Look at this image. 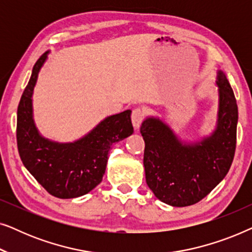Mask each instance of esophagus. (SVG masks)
I'll return each mask as SVG.
<instances>
[{
    "mask_svg": "<svg viewBox=\"0 0 252 252\" xmlns=\"http://www.w3.org/2000/svg\"><path fill=\"white\" fill-rule=\"evenodd\" d=\"M143 118H144V112H143L142 109L136 108V109L133 110V112H132V124H133L134 128H135V129L140 128L141 123H142Z\"/></svg>",
    "mask_w": 252,
    "mask_h": 252,
    "instance_id": "1",
    "label": "esophagus"
}]
</instances>
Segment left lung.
<instances>
[{
    "mask_svg": "<svg viewBox=\"0 0 252 252\" xmlns=\"http://www.w3.org/2000/svg\"><path fill=\"white\" fill-rule=\"evenodd\" d=\"M218 111L215 129L198 140H181L159 117L143 120L146 181L155 196L171 206L192 205L228 173L236 147L237 104L228 79L217 71Z\"/></svg>",
    "mask_w": 252,
    "mask_h": 252,
    "instance_id": "8db88e82",
    "label": "left lung"
}]
</instances>
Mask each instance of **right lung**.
Returning a JSON list of instances; mask_svg holds the SVG:
<instances>
[{
	"label": "right lung",
	"instance_id": "obj_1",
	"mask_svg": "<svg viewBox=\"0 0 252 252\" xmlns=\"http://www.w3.org/2000/svg\"><path fill=\"white\" fill-rule=\"evenodd\" d=\"M46 51L33 66L17 110V146L20 159L36 181L55 197L88 194L105 173L113 143L132 135L130 110L109 116L73 142H56L41 135L33 117V93L46 63Z\"/></svg>",
	"mask_w": 252,
	"mask_h": 252
}]
</instances>
